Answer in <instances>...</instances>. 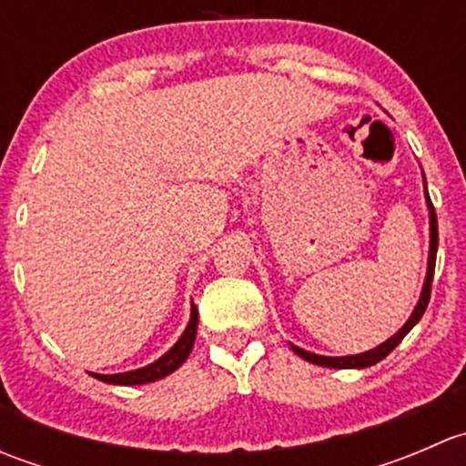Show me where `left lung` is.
Instances as JSON below:
<instances>
[{
    "label": "left lung",
    "mask_w": 466,
    "mask_h": 466,
    "mask_svg": "<svg viewBox=\"0 0 466 466\" xmlns=\"http://www.w3.org/2000/svg\"><path fill=\"white\" fill-rule=\"evenodd\" d=\"M426 200H429V209H431V255H429V272H426V281H424V290H421V298L420 302H417L415 311H412L410 320L401 327V331L394 333L390 340H385L383 345H379L377 350H370L365 351V354H356V356H342V359H329V356H318V354H311V351H304L299 350V347L293 345V351L298 356H302L304 360H309V363L313 365H320V368H333V370H351V368H370V365L379 363V360H383L385 356L390 354V351L394 350V347L399 345V342L403 340V336H406L408 331H410L412 327H415L417 322L421 320V316H424L426 307H429V299H431V286H433V272H435V257H437V214H435V207L431 203L429 198V191H426Z\"/></svg>",
    "instance_id": "1"
}]
</instances>
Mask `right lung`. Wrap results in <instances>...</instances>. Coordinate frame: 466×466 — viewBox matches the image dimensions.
<instances>
[{"instance_id":"obj_1","label":"right lung","mask_w":466,"mask_h":466,"mask_svg":"<svg viewBox=\"0 0 466 466\" xmlns=\"http://www.w3.org/2000/svg\"><path fill=\"white\" fill-rule=\"evenodd\" d=\"M196 329H198V309L191 307V320L187 324L185 333H182L180 340L167 351L159 360L155 363L146 365L142 370H135V372H124V374H94L98 380H106V383H115V385H142V383H150V380H157L167 374L176 372L187 359H189L191 350H194V340H196Z\"/></svg>"}]
</instances>
